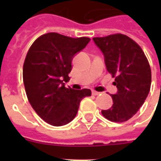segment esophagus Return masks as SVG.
<instances>
[{
  "label": "esophagus",
  "mask_w": 161,
  "mask_h": 161,
  "mask_svg": "<svg viewBox=\"0 0 161 161\" xmlns=\"http://www.w3.org/2000/svg\"><path fill=\"white\" fill-rule=\"evenodd\" d=\"M99 94H100V92H97V91H92V95H94V96H98Z\"/></svg>",
  "instance_id": "34e87169"
}]
</instances>
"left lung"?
I'll return each mask as SVG.
<instances>
[{"instance_id":"1","label":"left lung","mask_w":161,"mask_h":161,"mask_svg":"<svg viewBox=\"0 0 161 161\" xmlns=\"http://www.w3.org/2000/svg\"><path fill=\"white\" fill-rule=\"evenodd\" d=\"M105 58L107 70L115 77L117 93L111 95L113 106L102 114L108 121L123 122L134 116L151 87V68L142 47L121 33L93 38Z\"/></svg>"}]
</instances>
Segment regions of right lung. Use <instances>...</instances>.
<instances>
[{
  "instance_id": "obj_1",
  "label": "right lung",
  "mask_w": 161,
  "mask_h": 161,
  "mask_svg": "<svg viewBox=\"0 0 161 161\" xmlns=\"http://www.w3.org/2000/svg\"><path fill=\"white\" fill-rule=\"evenodd\" d=\"M90 40L48 33L39 37L26 53L23 64L26 97L38 115L49 124L69 123L77 115L81 100L91 96L89 89L76 91L63 83L70 80L74 55Z\"/></svg>"
}]
</instances>
